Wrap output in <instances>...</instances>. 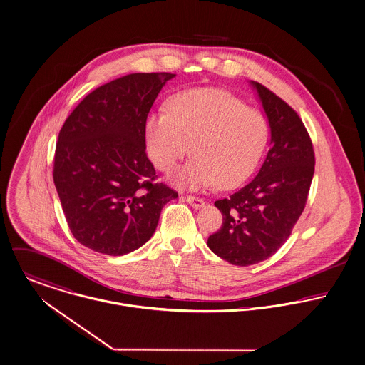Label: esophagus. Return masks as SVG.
Instances as JSON below:
<instances>
[{
    "label": "esophagus",
    "instance_id": "34e87169",
    "mask_svg": "<svg viewBox=\"0 0 365 365\" xmlns=\"http://www.w3.org/2000/svg\"><path fill=\"white\" fill-rule=\"evenodd\" d=\"M185 200H187V202H188L191 207H194L195 210H200V208H202V207L205 205V202H204L202 198H198V197H194V195H187Z\"/></svg>",
    "mask_w": 365,
    "mask_h": 365
}]
</instances>
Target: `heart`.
Returning <instances> with one entry per match:
<instances>
[{"mask_svg":"<svg viewBox=\"0 0 365 365\" xmlns=\"http://www.w3.org/2000/svg\"><path fill=\"white\" fill-rule=\"evenodd\" d=\"M270 127L266 116L228 91L201 88L174 95L167 112H150L144 122L145 150L163 173H173L188 154L195 157L177 175L182 188L217 184L234 188L256 168Z\"/></svg>","mask_w":365,"mask_h":365,"instance_id":"heart-1","label":"heart"}]
</instances>
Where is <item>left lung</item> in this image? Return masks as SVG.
<instances>
[{
  "label": "left lung",
  "mask_w": 365,
  "mask_h": 365,
  "mask_svg": "<svg viewBox=\"0 0 365 365\" xmlns=\"http://www.w3.org/2000/svg\"><path fill=\"white\" fill-rule=\"evenodd\" d=\"M250 85L269 122L270 148L247 185L215 201L224 222L207 242L237 266L266 260L286 242L306 207L314 174L313 144L299 115L263 85Z\"/></svg>",
  "instance_id": "obj_1"
}]
</instances>
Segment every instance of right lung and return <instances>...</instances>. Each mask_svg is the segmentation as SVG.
Returning a JSON list of instances; mask_svg holds the SVG:
<instances>
[{"instance_id": "right-lung-1", "label": "right lung", "mask_w": 365, "mask_h": 365, "mask_svg": "<svg viewBox=\"0 0 365 365\" xmlns=\"http://www.w3.org/2000/svg\"><path fill=\"white\" fill-rule=\"evenodd\" d=\"M174 73H131L91 92L65 120L53 182L69 230L86 247L122 256L147 242L178 194L155 182L144 122Z\"/></svg>"}]
</instances>
